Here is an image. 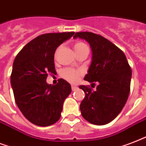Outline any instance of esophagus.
Masks as SVG:
<instances>
[{"label":"esophagus","mask_w":146,"mask_h":146,"mask_svg":"<svg viewBox=\"0 0 146 146\" xmlns=\"http://www.w3.org/2000/svg\"><path fill=\"white\" fill-rule=\"evenodd\" d=\"M72 91H75V90L78 89V87H76V86H74V85H72Z\"/></svg>","instance_id":"esophagus-1"}]
</instances>
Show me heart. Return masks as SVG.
Masks as SVG:
<instances>
[{"instance_id":"b5f03b06","label":"heart","mask_w":146,"mask_h":146,"mask_svg":"<svg viewBox=\"0 0 146 146\" xmlns=\"http://www.w3.org/2000/svg\"><path fill=\"white\" fill-rule=\"evenodd\" d=\"M73 46H74L75 52L78 54L80 51L87 47V45L83 42L76 41L74 42ZM58 50H59V48H58L55 50V58H56V56H57ZM81 75H82V72L81 70L74 69V68H66L62 70V72H61V77L70 83H76Z\"/></svg>"}]
</instances>
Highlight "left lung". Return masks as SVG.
Returning <instances> with one entry per match:
<instances>
[{"instance_id":"obj_1","label":"left lung","mask_w":146,"mask_h":146,"mask_svg":"<svg viewBox=\"0 0 146 146\" xmlns=\"http://www.w3.org/2000/svg\"><path fill=\"white\" fill-rule=\"evenodd\" d=\"M85 39L92 49V62L84 80L98 82L97 90L81 85L85 97L80 104L81 115L94 125H105L121 112L128 99L132 77L131 67L123 52L100 35L78 32L74 36Z\"/></svg>"}]
</instances>
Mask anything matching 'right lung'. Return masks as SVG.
<instances>
[{"label": "right lung", "mask_w": 146, "mask_h": 146, "mask_svg": "<svg viewBox=\"0 0 146 146\" xmlns=\"http://www.w3.org/2000/svg\"><path fill=\"white\" fill-rule=\"evenodd\" d=\"M74 32L46 33L36 37L20 51L13 61L11 83L15 102L32 123L48 126L60 119L63 103L72 92L68 82L58 79L48 84V74L56 73L54 55Z\"/></svg>", "instance_id": "obj_1"}]
</instances>
